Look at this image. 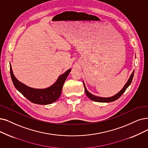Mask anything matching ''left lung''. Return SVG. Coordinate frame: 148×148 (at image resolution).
<instances>
[{"mask_svg": "<svg viewBox=\"0 0 148 148\" xmlns=\"http://www.w3.org/2000/svg\"><path fill=\"white\" fill-rule=\"evenodd\" d=\"M134 72H132V73L131 74V76H130V78L128 80V81L127 82V83L125 84V86H124V87L122 88V90L121 91H120L119 93L117 94H116L115 95L112 97H109V98H102V97H98L97 96H95L93 95L90 93L88 92L86 88L85 87V85L84 84V90H85V92L87 95V96L91 100H93L94 101H97V102H100V103H109V102H112V101H114L115 100H116L117 99H119L122 95L123 94V93L125 92L126 90V88L129 87V86L131 84V82L132 81L133 77H134Z\"/></svg>", "mask_w": 148, "mask_h": 148, "instance_id": "8db88e82", "label": "left lung"}]
</instances>
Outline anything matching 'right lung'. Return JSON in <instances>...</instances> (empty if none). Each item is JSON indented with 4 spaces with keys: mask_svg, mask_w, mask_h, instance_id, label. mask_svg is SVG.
I'll return each mask as SVG.
<instances>
[{
    "mask_svg": "<svg viewBox=\"0 0 148 148\" xmlns=\"http://www.w3.org/2000/svg\"><path fill=\"white\" fill-rule=\"evenodd\" d=\"M70 69L68 70L63 75H61L57 81L51 87L45 89H36L28 87L17 80L13 73L10 65L11 77L16 89L29 101L34 104L42 105L51 104L56 101L60 98L64 83L70 72Z\"/></svg>",
    "mask_w": 148,
    "mask_h": 148,
    "instance_id": "obj_1",
    "label": "right lung"
}]
</instances>
